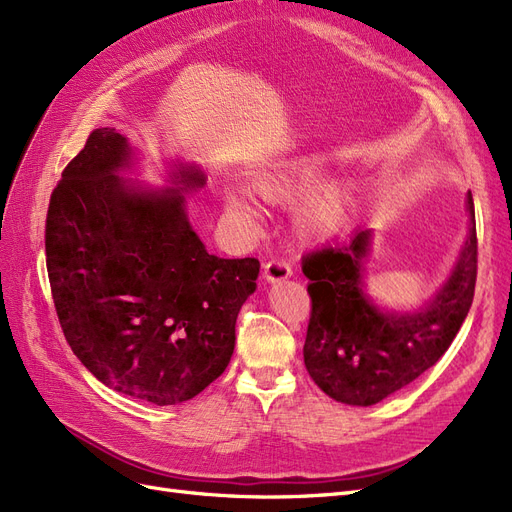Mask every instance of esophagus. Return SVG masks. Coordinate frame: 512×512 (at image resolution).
<instances>
[{
  "label": "esophagus",
  "mask_w": 512,
  "mask_h": 512,
  "mask_svg": "<svg viewBox=\"0 0 512 512\" xmlns=\"http://www.w3.org/2000/svg\"><path fill=\"white\" fill-rule=\"evenodd\" d=\"M262 275H265L267 282H282L292 275V269L284 258H271L265 262V271H262Z\"/></svg>",
  "instance_id": "obj_1"
}]
</instances>
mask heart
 Returning a JSON list of instances; mask_svg holds the SVG:
<instances>
[{"label":"heart","mask_w":512,"mask_h":512,"mask_svg":"<svg viewBox=\"0 0 512 512\" xmlns=\"http://www.w3.org/2000/svg\"><path fill=\"white\" fill-rule=\"evenodd\" d=\"M331 175L329 160L320 153H305L262 170L254 177V188L260 196L273 203H282L294 196H301ZM224 200L228 211L245 224H254V194L247 185L228 183L224 185ZM354 192L350 185L335 183L324 185L318 191L307 194L297 209V224L305 237L320 239L342 230L352 215Z\"/></svg>","instance_id":"heart-1"}]
</instances>
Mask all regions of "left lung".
Masks as SVG:
<instances>
[{"mask_svg":"<svg viewBox=\"0 0 512 512\" xmlns=\"http://www.w3.org/2000/svg\"><path fill=\"white\" fill-rule=\"evenodd\" d=\"M470 235L451 280L423 312L384 314L363 294L361 267L369 230L303 256L301 269L312 299L303 359L309 376L329 397L371 406L404 389L453 344L466 320L476 286L474 200Z\"/></svg>","mask_w":512,"mask_h":512,"instance_id":"8db88e82","label":"left lung"}]
</instances>
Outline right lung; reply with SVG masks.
Instances as JSON below:
<instances>
[{
  "mask_svg": "<svg viewBox=\"0 0 512 512\" xmlns=\"http://www.w3.org/2000/svg\"><path fill=\"white\" fill-rule=\"evenodd\" d=\"M119 132L100 128L68 162L46 211L55 312L72 352L108 389L156 406L196 397L224 374L258 258L209 254L177 192H136ZM205 183L194 166L175 175Z\"/></svg>",
  "mask_w": 512,
  "mask_h": 512,
  "instance_id": "obj_1",
  "label": "right lung"
}]
</instances>
